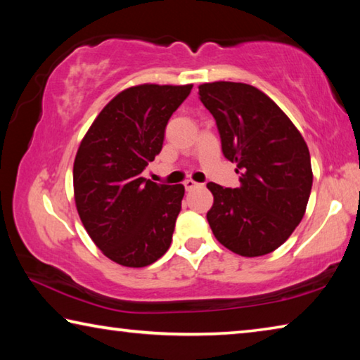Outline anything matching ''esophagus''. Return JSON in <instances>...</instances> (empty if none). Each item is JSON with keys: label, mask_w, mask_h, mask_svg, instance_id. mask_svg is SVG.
I'll return each instance as SVG.
<instances>
[{"label": "esophagus", "mask_w": 360, "mask_h": 360, "mask_svg": "<svg viewBox=\"0 0 360 360\" xmlns=\"http://www.w3.org/2000/svg\"><path fill=\"white\" fill-rule=\"evenodd\" d=\"M198 186H200L198 182H195L193 179H186V181H184V187H186V191H192V188L198 187Z\"/></svg>", "instance_id": "obj_1"}]
</instances>
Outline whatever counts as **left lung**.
Here are the masks:
<instances>
[{"label": "left lung", "instance_id": "8db88e82", "mask_svg": "<svg viewBox=\"0 0 360 360\" xmlns=\"http://www.w3.org/2000/svg\"><path fill=\"white\" fill-rule=\"evenodd\" d=\"M216 119L225 158L236 163L240 187L208 182L206 214L216 240L243 257L270 254L303 219L313 186L309 150L300 131L270 96L243 82L198 85Z\"/></svg>", "mask_w": 360, "mask_h": 360}]
</instances>
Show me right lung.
<instances>
[{
    "label": "right lung",
    "mask_w": 360,
    "mask_h": 360,
    "mask_svg": "<svg viewBox=\"0 0 360 360\" xmlns=\"http://www.w3.org/2000/svg\"><path fill=\"white\" fill-rule=\"evenodd\" d=\"M192 90L141 84L122 90L96 115L72 167L79 217L96 248L115 264L141 268L168 251L184 186L141 176L160 154L165 127Z\"/></svg>",
    "instance_id": "obj_1"
}]
</instances>
